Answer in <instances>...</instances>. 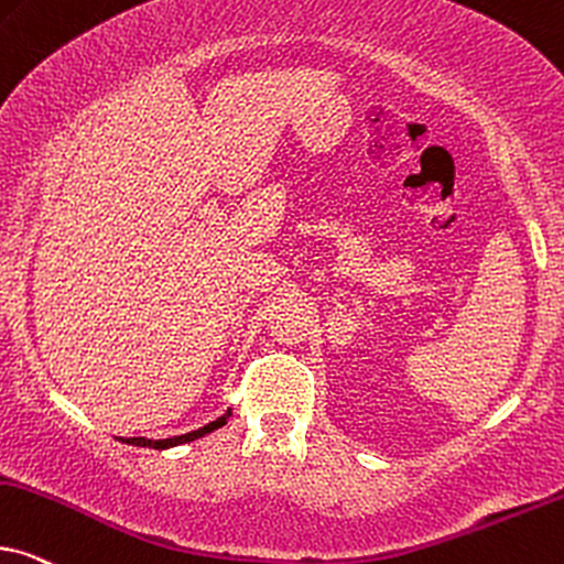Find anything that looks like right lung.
Wrapping results in <instances>:
<instances>
[{
    "label": "right lung",
    "instance_id": "obj_1",
    "mask_svg": "<svg viewBox=\"0 0 564 564\" xmlns=\"http://www.w3.org/2000/svg\"><path fill=\"white\" fill-rule=\"evenodd\" d=\"M230 414L232 412H228V414H223L219 416V420H215V422H209V425H204V427H199V430H194V433H186V435H175V437H165V441H144V437H129L127 443H131V445H142V448H155V451H163V448H171V445H181V443H192V441H196V437H202V435H207V433H212V430H217V427H223L225 422L230 420Z\"/></svg>",
    "mask_w": 564,
    "mask_h": 564
}]
</instances>
